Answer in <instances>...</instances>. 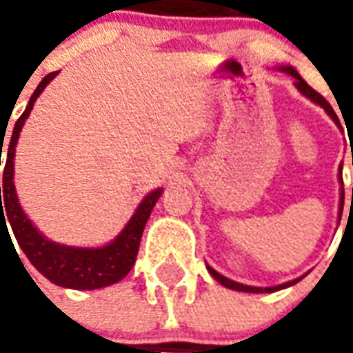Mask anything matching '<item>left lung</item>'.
I'll list each match as a JSON object with an SVG mask.
<instances>
[{"label":"left lung","instance_id":"obj_1","mask_svg":"<svg viewBox=\"0 0 353 353\" xmlns=\"http://www.w3.org/2000/svg\"><path fill=\"white\" fill-rule=\"evenodd\" d=\"M281 72H285L289 73L291 77H295V87L301 90V94H304L308 100H312L314 103H318V105H321V108L325 109L327 111V115L331 117L333 119L334 123L336 124H341L339 123V117H336V113L333 111V108L329 105V101L321 96V94H318L314 88L306 83V81L296 73V70H293L291 65H283V68H280ZM352 166H353V154H352ZM342 170V166H341ZM339 181H341V215H342V206H344V183H342V174H339ZM208 266V265H206ZM208 272L212 274L214 276L215 280L219 281L221 285H225V288H229V289H234V291H244V293H272V291H280V289H285L289 288V285H295L296 281H301L303 278H296V280H291V281H285V283H281V285H274V288H252V285H244V283H238V281H232L229 280V278H225L223 274H219L217 270H214L212 266H208Z\"/></svg>","mask_w":353,"mask_h":353}]
</instances>
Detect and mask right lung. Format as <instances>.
<instances>
[{
	"label": "right lung",
	"instance_id": "obj_1",
	"mask_svg": "<svg viewBox=\"0 0 353 353\" xmlns=\"http://www.w3.org/2000/svg\"><path fill=\"white\" fill-rule=\"evenodd\" d=\"M57 75L58 72L49 73L37 85L35 92L28 101L26 111L14 123L11 141L5 153L7 161L3 168V187H0V227L1 225L7 227V223L11 225L12 234L17 238L20 250L24 252L30 263L52 283L70 289H100L121 281L132 270L145 223L157 200L161 199L162 189L149 192L145 199L139 202L136 214L132 215V219L126 223L121 234L111 244L101 245V248H73V245L57 244L35 229L34 223L28 219V215L22 212L19 204V196H17L14 181H12V174H14L12 161H14V147L19 141L20 130L34 108V101ZM1 149H3V143L0 145V159ZM5 219H8L7 222L4 221Z\"/></svg>",
	"mask_w": 353,
	"mask_h": 353
}]
</instances>
